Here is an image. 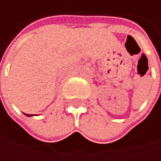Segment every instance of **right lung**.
Wrapping results in <instances>:
<instances>
[{
	"mask_svg": "<svg viewBox=\"0 0 161 161\" xmlns=\"http://www.w3.org/2000/svg\"><path fill=\"white\" fill-rule=\"evenodd\" d=\"M26 114L27 116H31V115H32V114Z\"/></svg>",
	"mask_w": 161,
	"mask_h": 161,
	"instance_id": "obj_1",
	"label": "right lung"
}]
</instances>
